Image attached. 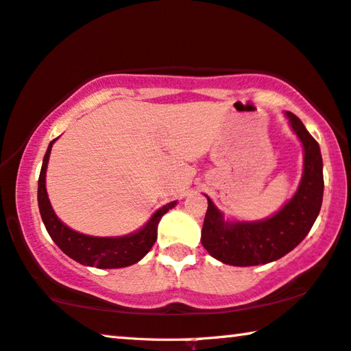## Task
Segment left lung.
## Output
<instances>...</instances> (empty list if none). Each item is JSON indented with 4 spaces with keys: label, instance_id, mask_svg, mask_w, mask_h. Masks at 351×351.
<instances>
[{
    "label": "left lung",
    "instance_id": "left-lung-1",
    "mask_svg": "<svg viewBox=\"0 0 351 351\" xmlns=\"http://www.w3.org/2000/svg\"><path fill=\"white\" fill-rule=\"evenodd\" d=\"M287 117L304 148V171L298 191L280 213L254 223H225L223 215L208 198L202 243L221 263L248 267L282 258L308 236L320 213L324 198L320 147L297 115L287 112Z\"/></svg>",
    "mask_w": 351,
    "mask_h": 351
}]
</instances>
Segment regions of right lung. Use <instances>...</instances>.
Returning a JSON list of instances; mask_svg holds the SVG:
<instances>
[{
	"instance_id": "obj_1",
	"label": "right lung",
	"mask_w": 351,
	"mask_h": 351,
	"mask_svg": "<svg viewBox=\"0 0 351 351\" xmlns=\"http://www.w3.org/2000/svg\"><path fill=\"white\" fill-rule=\"evenodd\" d=\"M53 142L54 141L49 142L45 158H43L37 191L38 209H40L42 220L45 223L48 234L66 256L82 265L98 267V269H120V267L136 264L154 245L156 239H158V223L160 217L173 208L176 202L165 204L141 231L125 237H92L70 230L56 217L47 195L45 175Z\"/></svg>"
}]
</instances>
